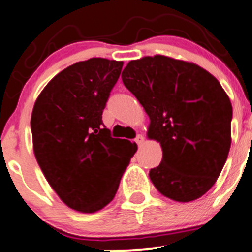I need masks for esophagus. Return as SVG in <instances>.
Returning <instances> with one entry per match:
<instances>
[{
	"label": "esophagus",
	"instance_id": "esophagus-1",
	"mask_svg": "<svg viewBox=\"0 0 252 252\" xmlns=\"http://www.w3.org/2000/svg\"><path fill=\"white\" fill-rule=\"evenodd\" d=\"M135 141L138 146H141V145H144V142H145V137L142 135H137V137L135 138Z\"/></svg>",
	"mask_w": 252,
	"mask_h": 252
}]
</instances>
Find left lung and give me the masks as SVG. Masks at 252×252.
Here are the masks:
<instances>
[{
	"mask_svg": "<svg viewBox=\"0 0 252 252\" xmlns=\"http://www.w3.org/2000/svg\"><path fill=\"white\" fill-rule=\"evenodd\" d=\"M121 77L149 115L147 137L162 147L149 174L155 188L177 202L201 197L231 146L232 106L220 82L192 62L161 55L130 61Z\"/></svg>",
	"mask_w": 252,
	"mask_h": 252,
	"instance_id": "obj_1",
	"label": "left lung"
}]
</instances>
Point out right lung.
I'll return each instance as SVG.
<instances>
[{"label":"right lung","mask_w":252,"mask_h":252,"mask_svg":"<svg viewBox=\"0 0 252 252\" xmlns=\"http://www.w3.org/2000/svg\"><path fill=\"white\" fill-rule=\"evenodd\" d=\"M122 61L94 57L57 73L31 116L36 160L64 204L92 214L114 200L137 145L111 137L102 112Z\"/></svg>","instance_id":"right-lung-1"}]
</instances>
